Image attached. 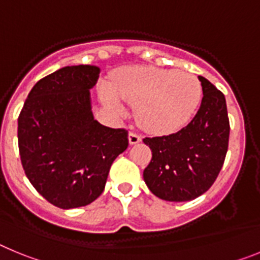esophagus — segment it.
Here are the masks:
<instances>
[{"mask_svg": "<svg viewBox=\"0 0 260 260\" xmlns=\"http://www.w3.org/2000/svg\"><path fill=\"white\" fill-rule=\"evenodd\" d=\"M139 142H142L141 135L137 134V133H130V134H128V143L137 144V143H139Z\"/></svg>", "mask_w": 260, "mask_h": 260, "instance_id": "1", "label": "esophagus"}]
</instances>
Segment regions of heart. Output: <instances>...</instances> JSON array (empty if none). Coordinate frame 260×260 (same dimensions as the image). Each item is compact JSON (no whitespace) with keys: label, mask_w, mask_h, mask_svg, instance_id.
Listing matches in <instances>:
<instances>
[{"label":"heart","mask_w":260,"mask_h":260,"mask_svg":"<svg viewBox=\"0 0 260 260\" xmlns=\"http://www.w3.org/2000/svg\"><path fill=\"white\" fill-rule=\"evenodd\" d=\"M105 107L123 114V102L135 105L138 123L155 134L180 130L189 122L202 100L201 82L187 71L155 66H133L119 70L112 84L99 87Z\"/></svg>","instance_id":"b5f03b06"}]
</instances>
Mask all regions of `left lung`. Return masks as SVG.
Instances as JSON below:
<instances>
[{
    "label": "left lung",
    "mask_w": 260,
    "mask_h": 260,
    "mask_svg": "<svg viewBox=\"0 0 260 260\" xmlns=\"http://www.w3.org/2000/svg\"><path fill=\"white\" fill-rule=\"evenodd\" d=\"M203 89L201 108L191 122L171 135L144 138L152 151L143 178L157 198L187 202L210 189L228 151L229 118L221 91L198 77Z\"/></svg>",
    "instance_id": "1"
}]
</instances>
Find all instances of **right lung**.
Masks as SVG:
<instances>
[{
    "mask_svg": "<svg viewBox=\"0 0 260 260\" xmlns=\"http://www.w3.org/2000/svg\"><path fill=\"white\" fill-rule=\"evenodd\" d=\"M98 66H66L40 79L18 118V144L27 178L56 207H83L104 191L114 158L127 148L125 128L93 118Z\"/></svg>",
    "mask_w": 260,
    "mask_h": 260,
    "instance_id": "add662e5",
    "label": "right lung"
}]
</instances>
